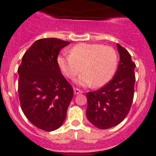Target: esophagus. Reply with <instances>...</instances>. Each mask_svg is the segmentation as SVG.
I'll return each mask as SVG.
<instances>
[{"mask_svg": "<svg viewBox=\"0 0 156 156\" xmlns=\"http://www.w3.org/2000/svg\"><path fill=\"white\" fill-rule=\"evenodd\" d=\"M83 91L81 90L80 89H78V88H76V87H74V94H81Z\"/></svg>", "mask_w": 156, "mask_h": 156, "instance_id": "obj_1", "label": "esophagus"}]
</instances>
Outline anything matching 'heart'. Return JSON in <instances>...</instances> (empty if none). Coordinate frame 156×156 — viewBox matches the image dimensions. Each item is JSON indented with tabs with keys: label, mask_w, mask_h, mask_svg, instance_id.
<instances>
[{
	"label": "heart",
	"mask_w": 156,
	"mask_h": 156,
	"mask_svg": "<svg viewBox=\"0 0 156 156\" xmlns=\"http://www.w3.org/2000/svg\"><path fill=\"white\" fill-rule=\"evenodd\" d=\"M58 63L67 78L73 79L83 71L77 83L81 86L93 84L94 87L105 85L112 78L117 68L115 50L100 44L81 43L70 50V54L58 57Z\"/></svg>",
	"instance_id": "obj_1"
}]
</instances>
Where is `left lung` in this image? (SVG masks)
I'll return each mask as SVG.
<instances>
[{
    "label": "left lung",
    "mask_w": 156,
    "mask_h": 156,
    "mask_svg": "<svg viewBox=\"0 0 156 156\" xmlns=\"http://www.w3.org/2000/svg\"><path fill=\"white\" fill-rule=\"evenodd\" d=\"M119 67L112 79L95 91L87 93V118L97 128L108 129L126 118L133 103L136 65L128 51L117 44Z\"/></svg>",
    "instance_id": "left-lung-1"
}]
</instances>
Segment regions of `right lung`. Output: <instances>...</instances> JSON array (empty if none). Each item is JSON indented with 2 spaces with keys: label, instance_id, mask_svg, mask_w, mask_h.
I'll return each instance as SVG.
<instances>
[{
  "label": "right lung",
  "instance_id": "right-lung-1",
  "mask_svg": "<svg viewBox=\"0 0 156 156\" xmlns=\"http://www.w3.org/2000/svg\"><path fill=\"white\" fill-rule=\"evenodd\" d=\"M69 44L58 38L39 39L26 50L18 68L22 110L32 125L45 131L62 125L73 97V88L57 61L61 49Z\"/></svg>",
  "mask_w": 156,
  "mask_h": 156
}]
</instances>
